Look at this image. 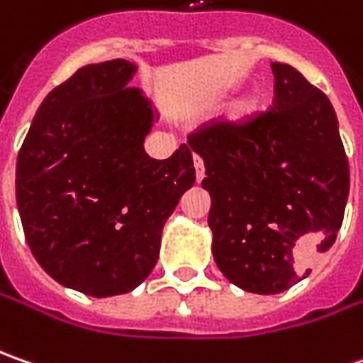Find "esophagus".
Instances as JSON below:
<instances>
[{
	"label": "esophagus",
	"mask_w": 363,
	"mask_h": 363,
	"mask_svg": "<svg viewBox=\"0 0 363 363\" xmlns=\"http://www.w3.org/2000/svg\"><path fill=\"white\" fill-rule=\"evenodd\" d=\"M194 170H196V181L201 182L203 177H205V162H203V158L196 157V155H194Z\"/></svg>",
	"instance_id": "1"
}]
</instances>
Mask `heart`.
Instances as JSON below:
<instances>
[{
	"label": "heart",
	"mask_w": 363,
	"mask_h": 363,
	"mask_svg": "<svg viewBox=\"0 0 363 363\" xmlns=\"http://www.w3.org/2000/svg\"><path fill=\"white\" fill-rule=\"evenodd\" d=\"M257 110H259V100L253 96H245L241 100H237L229 110V120L233 124H245L251 118H255Z\"/></svg>",
	"instance_id": "1"
}]
</instances>
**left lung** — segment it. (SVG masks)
Returning a JSON list of instances; mask_svg holds the SVG:
<instances>
[{
	"label": "left lung",
	"instance_id": "8db88e82",
	"mask_svg": "<svg viewBox=\"0 0 363 363\" xmlns=\"http://www.w3.org/2000/svg\"><path fill=\"white\" fill-rule=\"evenodd\" d=\"M271 69L269 110L245 124L215 120L189 136L205 160L215 263L237 287L261 295L301 281L295 261L330 249L350 193L330 98L289 64L273 62Z\"/></svg>",
	"mask_w": 363,
	"mask_h": 363
}]
</instances>
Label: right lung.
<instances>
[{
  "mask_svg": "<svg viewBox=\"0 0 363 363\" xmlns=\"http://www.w3.org/2000/svg\"><path fill=\"white\" fill-rule=\"evenodd\" d=\"M136 66L80 68L45 96L21 144L16 199L26 241L50 277L92 297L128 294L158 261L164 223L194 184L193 148L144 152L157 114Z\"/></svg>",
  "mask_w": 363,
  "mask_h": 363,
  "instance_id": "right-lung-1",
  "label": "right lung"
}]
</instances>
